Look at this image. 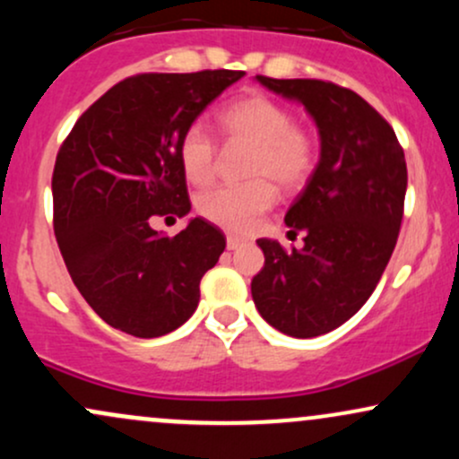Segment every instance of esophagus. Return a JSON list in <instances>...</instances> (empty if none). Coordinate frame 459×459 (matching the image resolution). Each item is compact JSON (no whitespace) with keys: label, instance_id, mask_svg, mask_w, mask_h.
<instances>
[{"label":"esophagus","instance_id":"obj_1","mask_svg":"<svg viewBox=\"0 0 459 459\" xmlns=\"http://www.w3.org/2000/svg\"><path fill=\"white\" fill-rule=\"evenodd\" d=\"M241 246H244V239H239V237H233V235L226 237V247H229V250H237V247Z\"/></svg>","mask_w":459,"mask_h":459}]
</instances>
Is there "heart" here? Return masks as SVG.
I'll return each mask as SVG.
<instances>
[{"mask_svg": "<svg viewBox=\"0 0 459 459\" xmlns=\"http://www.w3.org/2000/svg\"><path fill=\"white\" fill-rule=\"evenodd\" d=\"M220 127L229 144L250 146L241 186H222L198 196V213L229 230L247 233L276 203V187L298 192L317 163V144L281 103L250 94L237 99L220 114ZM178 163L194 186H207L218 168V144L200 123L189 125L178 140Z\"/></svg>", "mask_w": 459, "mask_h": 459, "instance_id": "b5f03b06", "label": "heart"}]
</instances>
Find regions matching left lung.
Masks as SVG:
<instances>
[{"label":"left lung","instance_id":"left-lung-1","mask_svg":"<svg viewBox=\"0 0 459 459\" xmlns=\"http://www.w3.org/2000/svg\"><path fill=\"white\" fill-rule=\"evenodd\" d=\"M263 88L304 105L319 134V161L284 215L304 247L256 239L265 265L252 299L272 328L296 339L354 317L380 282L397 244L408 168L391 125L365 99L319 79H272Z\"/></svg>","mask_w":459,"mask_h":459}]
</instances>
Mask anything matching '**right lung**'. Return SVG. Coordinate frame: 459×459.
Here are the masks:
<instances>
[{"label": "right lung", "instance_id": "obj_1", "mask_svg": "<svg viewBox=\"0 0 459 459\" xmlns=\"http://www.w3.org/2000/svg\"><path fill=\"white\" fill-rule=\"evenodd\" d=\"M244 75L125 79L82 114L57 152L51 178L57 246L79 293L112 328L155 339L196 310L200 278L224 252V233L192 218L168 237L151 220L189 213L178 140Z\"/></svg>", "mask_w": 459, "mask_h": 459}]
</instances>
